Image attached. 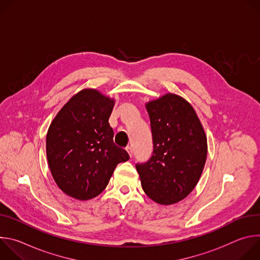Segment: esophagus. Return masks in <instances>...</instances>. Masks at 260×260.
<instances>
[{
	"label": "esophagus",
	"instance_id": "1",
	"mask_svg": "<svg viewBox=\"0 0 260 260\" xmlns=\"http://www.w3.org/2000/svg\"><path fill=\"white\" fill-rule=\"evenodd\" d=\"M125 149H126V151L128 152L129 156L132 157V156H133V152H134V149H133V147H132V146H127V147L125 148Z\"/></svg>",
	"mask_w": 260,
	"mask_h": 260
}]
</instances>
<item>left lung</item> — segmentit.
I'll list each match as a JSON object with an SVG mask.
<instances>
[{
	"label": "left lung",
	"mask_w": 260,
	"mask_h": 260,
	"mask_svg": "<svg viewBox=\"0 0 260 260\" xmlns=\"http://www.w3.org/2000/svg\"><path fill=\"white\" fill-rule=\"evenodd\" d=\"M153 151L137 162L142 188L154 202L172 205L196 187L207 158V138L196 111L179 95L168 93L146 105Z\"/></svg>",
	"instance_id": "1"
}]
</instances>
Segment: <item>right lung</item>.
<instances>
[{
	"label": "right lung",
	"instance_id": "1",
	"mask_svg": "<svg viewBox=\"0 0 260 260\" xmlns=\"http://www.w3.org/2000/svg\"><path fill=\"white\" fill-rule=\"evenodd\" d=\"M114 101L98 90L74 95L51 122L46 137L48 165L57 186L80 201L99 196L116 166L129 159L116 146L109 124Z\"/></svg>",
	"mask_w": 260,
	"mask_h": 260
}]
</instances>
